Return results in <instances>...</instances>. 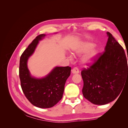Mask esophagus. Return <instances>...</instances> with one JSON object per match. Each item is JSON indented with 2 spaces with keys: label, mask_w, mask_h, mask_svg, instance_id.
I'll list each match as a JSON object with an SVG mask.
<instances>
[{
  "label": "esophagus",
  "mask_w": 128,
  "mask_h": 128,
  "mask_svg": "<svg viewBox=\"0 0 128 128\" xmlns=\"http://www.w3.org/2000/svg\"><path fill=\"white\" fill-rule=\"evenodd\" d=\"M79 72H80V70L77 67H75L72 69V73L73 74H78L79 73Z\"/></svg>",
  "instance_id": "esophagus-1"
}]
</instances>
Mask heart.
I'll return each mask as SVG.
<instances>
[{
	"label": "heart",
	"instance_id": "b5f03b06",
	"mask_svg": "<svg viewBox=\"0 0 128 128\" xmlns=\"http://www.w3.org/2000/svg\"><path fill=\"white\" fill-rule=\"evenodd\" d=\"M94 47V45L88 42L79 45L74 49V51L77 54H81L87 52ZM91 50V49H90ZM98 54V50L96 48H93L86 52L81 58V61L84 64H90L94 60Z\"/></svg>",
	"mask_w": 128,
	"mask_h": 128
}]
</instances>
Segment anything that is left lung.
I'll return each mask as SVG.
<instances>
[{"label":"left lung","instance_id":"obj_1","mask_svg":"<svg viewBox=\"0 0 128 128\" xmlns=\"http://www.w3.org/2000/svg\"><path fill=\"white\" fill-rule=\"evenodd\" d=\"M107 34L108 38L104 51L90 67L81 72L84 97L99 105L114 100L128 80L124 50L110 32H107Z\"/></svg>","mask_w":128,"mask_h":128}]
</instances>
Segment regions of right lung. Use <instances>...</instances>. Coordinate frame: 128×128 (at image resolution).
<instances>
[{
	"mask_svg": "<svg viewBox=\"0 0 128 128\" xmlns=\"http://www.w3.org/2000/svg\"><path fill=\"white\" fill-rule=\"evenodd\" d=\"M46 35L41 34L30 44L20 57L19 76L25 96L34 106L51 108L62 98L66 80L70 75L71 67H56L45 77H32L27 67L29 58L34 53L39 41Z\"/></svg>",
	"mask_w": 128,
	"mask_h": 128,
	"instance_id": "right-lung-1",
	"label": "right lung"
}]
</instances>
